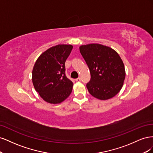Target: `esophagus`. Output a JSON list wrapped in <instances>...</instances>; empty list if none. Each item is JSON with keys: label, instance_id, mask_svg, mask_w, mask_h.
I'll return each instance as SVG.
<instances>
[{"label": "esophagus", "instance_id": "1", "mask_svg": "<svg viewBox=\"0 0 153 153\" xmlns=\"http://www.w3.org/2000/svg\"><path fill=\"white\" fill-rule=\"evenodd\" d=\"M75 80L76 82H80V81H81V78H76V79H75Z\"/></svg>", "mask_w": 153, "mask_h": 153}]
</instances>
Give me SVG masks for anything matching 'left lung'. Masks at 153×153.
<instances>
[{
    "label": "left lung",
    "instance_id": "obj_1",
    "mask_svg": "<svg viewBox=\"0 0 153 153\" xmlns=\"http://www.w3.org/2000/svg\"><path fill=\"white\" fill-rule=\"evenodd\" d=\"M80 52L91 73L89 93L100 100L113 98L122 89L126 76L124 63L116 51L98 43L81 45Z\"/></svg>",
    "mask_w": 153,
    "mask_h": 153
}]
</instances>
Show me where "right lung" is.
<instances>
[{
	"mask_svg": "<svg viewBox=\"0 0 153 153\" xmlns=\"http://www.w3.org/2000/svg\"><path fill=\"white\" fill-rule=\"evenodd\" d=\"M72 49L71 45H57L45 51L36 60L32 84L46 102L61 103L71 93L73 84L65 75V62Z\"/></svg>",
	"mask_w": 153,
	"mask_h": 153,
	"instance_id": "obj_1",
	"label": "right lung"
}]
</instances>
